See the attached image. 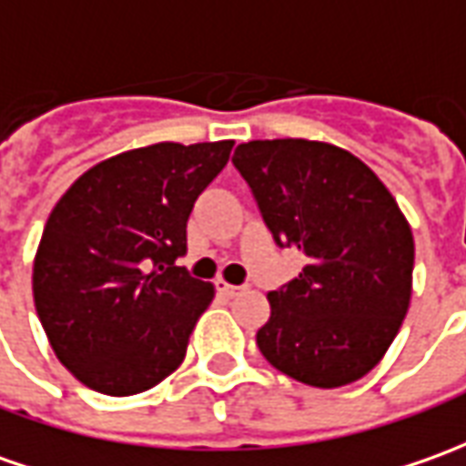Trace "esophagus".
Returning <instances> with one entry per match:
<instances>
[{"label":"esophagus","instance_id":"34e87169","mask_svg":"<svg viewBox=\"0 0 466 466\" xmlns=\"http://www.w3.org/2000/svg\"><path fill=\"white\" fill-rule=\"evenodd\" d=\"M217 288H219L221 293H224V296H234V293H239V290H245L247 286H232V283H224V280H219V283H217Z\"/></svg>","mask_w":466,"mask_h":466}]
</instances>
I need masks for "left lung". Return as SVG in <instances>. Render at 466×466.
<instances>
[{
	"mask_svg": "<svg viewBox=\"0 0 466 466\" xmlns=\"http://www.w3.org/2000/svg\"><path fill=\"white\" fill-rule=\"evenodd\" d=\"M280 247L306 265L268 293L262 357L311 388L365 378L403 324L413 288V234L392 193L337 145L242 142L232 157Z\"/></svg>",
	"mask_w": 466,
	"mask_h": 466,
	"instance_id": "1",
	"label": "left lung"
}]
</instances>
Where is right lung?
I'll list each match as a JSON object with an SVG mask.
<instances>
[{
	"label": "right lung",
	"mask_w": 466,
	"mask_h": 466,
	"mask_svg": "<svg viewBox=\"0 0 466 466\" xmlns=\"http://www.w3.org/2000/svg\"><path fill=\"white\" fill-rule=\"evenodd\" d=\"M232 140L157 142L88 167L46 221L35 311L63 367L104 395L150 390L186 357L214 286L191 278L186 224Z\"/></svg>",
	"instance_id": "add662e5"
}]
</instances>
